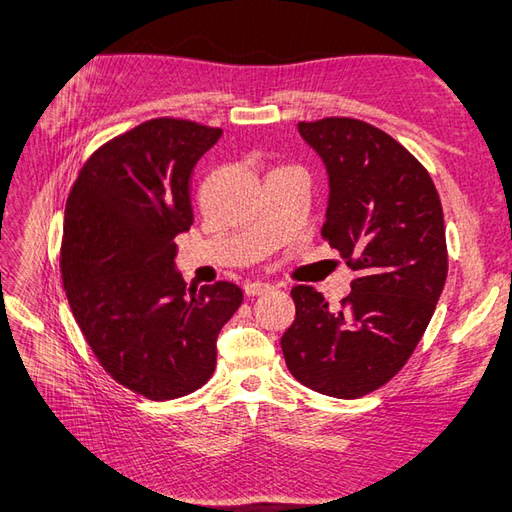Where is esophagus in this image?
<instances>
[{"label": "esophagus", "mask_w": 512, "mask_h": 512, "mask_svg": "<svg viewBox=\"0 0 512 512\" xmlns=\"http://www.w3.org/2000/svg\"><path fill=\"white\" fill-rule=\"evenodd\" d=\"M275 288L270 284H264V281H248L244 284V292L248 297H259V295H268V292H273Z\"/></svg>", "instance_id": "obj_1"}]
</instances>
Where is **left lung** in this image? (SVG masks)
Listing matches in <instances>:
<instances>
[{
    "label": "left lung",
    "instance_id": "1",
    "mask_svg": "<svg viewBox=\"0 0 512 512\" xmlns=\"http://www.w3.org/2000/svg\"><path fill=\"white\" fill-rule=\"evenodd\" d=\"M330 176L321 235L356 277L339 308L295 286L297 317L281 336L301 385L361 398L394 378L416 350L447 281L440 195L429 171L383 129L330 116L299 123Z\"/></svg>",
    "mask_w": 512,
    "mask_h": 512
}]
</instances>
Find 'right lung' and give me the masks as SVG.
Here are the masks:
<instances>
[{"label":"right lung","instance_id":"obj_1","mask_svg":"<svg viewBox=\"0 0 512 512\" xmlns=\"http://www.w3.org/2000/svg\"><path fill=\"white\" fill-rule=\"evenodd\" d=\"M220 136L151 118L96 149L65 204L70 310L105 372L149 400L182 398L213 376L217 334L244 299L231 281L189 288L173 264V237L193 224V167Z\"/></svg>","mask_w":512,"mask_h":512}]
</instances>
